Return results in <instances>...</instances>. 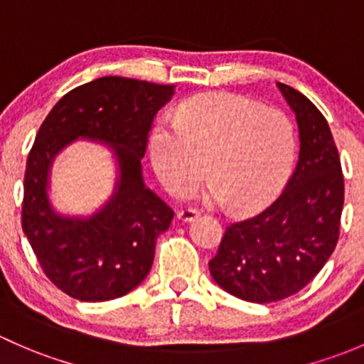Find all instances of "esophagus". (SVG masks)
Returning <instances> with one entry per match:
<instances>
[{
	"label": "esophagus",
	"instance_id": "obj_1",
	"mask_svg": "<svg viewBox=\"0 0 364 364\" xmlns=\"http://www.w3.org/2000/svg\"><path fill=\"white\" fill-rule=\"evenodd\" d=\"M198 215H200V213L193 208H182L177 212V219L181 220V223H193Z\"/></svg>",
	"mask_w": 364,
	"mask_h": 364
}]
</instances>
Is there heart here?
I'll use <instances>...</instances> for the list:
<instances>
[{"label": "heart", "mask_w": 364, "mask_h": 364, "mask_svg": "<svg viewBox=\"0 0 364 364\" xmlns=\"http://www.w3.org/2000/svg\"><path fill=\"white\" fill-rule=\"evenodd\" d=\"M152 166L170 193H191L207 171L210 203L237 213L268 205L289 181L296 159L293 122L240 96L200 95L159 121L149 141Z\"/></svg>", "instance_id": "1"}]
</instances>
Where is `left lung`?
<instances>
[{"mask_svg": "<svg viewBox=\"0 0 364 364\" xmlns=\"http://www.w3.org/2000/svg\"><path fill=\"white\" fill-rule=\"evenodd\" d=\"M277 85L298 121L296 170L268 207L226 228L208 261L224 291L252 303L289 298L321 272L338 242L343 208L342 164L328 121L301 92Z\"/></svg>", "mask_w": 364, "mask_h": 364, "instance_id": "1", "label": "left lung"}]
</instances>
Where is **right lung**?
<instances>
[{
    "instance_id": "1",
    "label": "right lung",
    "mask_w": 364,
    "mask_h": 364,
    "mask_svg": "<svg viewBox=\"0 0 364 364\" xmlns=\"http://www.w3.org/2000/svg\"><path fill=\"white\" fill-rule=\"evenodd\" d=\"M173 92L175 85L136 78H96L66 92L36 133L26 163L22 231L48 280L71 298H121L151 272L156 240L175 213L145 187L140 159L156 114ZM78 136L110 143L122 170L118 191L91 220L58 216L46 198L51 159Z\"/></svg>"
}]
</instances>
